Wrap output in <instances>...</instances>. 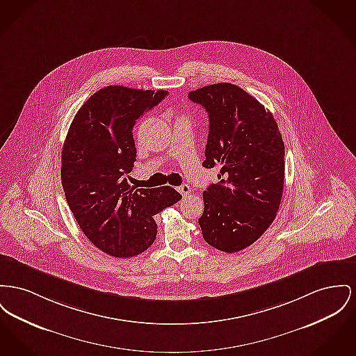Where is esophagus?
Listing matches in <instances>:
<instances>
[{
	"label": "esophagus",
	"instance_id": "34e87169",
	"mask_svg": "<svg viewBox=\"0 0 356 356\" xmlns=\"http://www.w3.org/2000/svg\"><path fill=\"white\" fill-rule=\"evenodd\" d=\"M177 189H179V192H180L184 197H187V196H189V193H191V187H189L188 184H183V186H180Z\"/></svg>",
	"mask_w": 356,
	"mask_h": 356
}]
</instances>
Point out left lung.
<instances>
[{
    "label": "left lung",
    "instance_id": "1",
    "mask_svg": "<svg viewBox=\"0 0 356 356\" xmlns=\"http://www.w3.org/2000/svg\"><path fill=\"white\" fill-rule=\"evenodd\" d=\"M188 98L209 113L203 167H220V181L203 192V238L218 250H243L269 229L280 209L282 136L272 113L235 84H209Z\"/></svg>",
    "mask_w": 356,
    "mask_h": 356
}]
</instances>
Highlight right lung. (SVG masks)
I'll return each mask as SVG.
<instances>
[{"label": "right lung", "mask_w": 356, "mask_h": 356, "mask_svg": "<svg viewBox=\"0 0 356 356\" xmlns=\"http://www.w3.org/2000/svg\"><path fill=\"white\" fill-rule=\"evenodd\" d=\"M167 94L107 86L84 102L67 133L62 184L68 207L87 239L111 257L150 248L153 216L181 199L172 187L134 189L126 179L137 156L133 126Z\"/></svg>", "instance_id": "obj_1"}]
</instances>
